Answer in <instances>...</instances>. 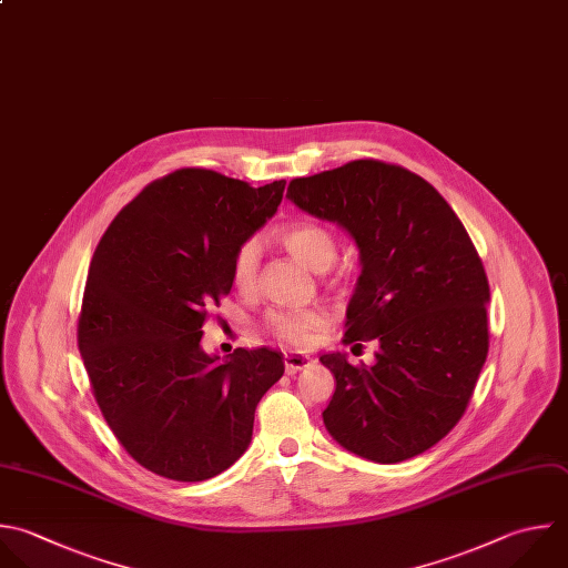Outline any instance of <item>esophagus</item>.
Returning a JSON list of instances; mask_svg holds the SVG:
<instances>
[{
	"label": "esophagus",
	"mask_w": 568,
	"mask_h": 568,
	"mask_svg": "<svg viewBox=\"0 0 568 568\" xmlns=\"http://www.w3.org/2000/svg\"><path fill=\"white\" fill-rule=\"evenodd\" d=\"M313 362V357L311 355H304V353H286L284 355V364H286V371L288 373H297V371H302V368H306L308 364Z\"/></svg>",
	"instance_id": "34e87169"
}]
</instances>
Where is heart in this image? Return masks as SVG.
Here are the masks:
<instances>
[{
    "mask_svg": "<svg viewBox=\"0 0 568 568\" xmlns=\"http://www.w3.org/2000/svg\"><path fill=\"white\" fill-rule=\"evenodd\" d=\"M277 242L304 266L313 271H326L337 257L335 235L317 222H293L277 231ZM260 242L246 240L237 246L231 264V277L235 288L248 293L257 284L260 271ZM328 324V313L320 306L311 308H273L266 313V328L284 344L304 346L315 333Z\"/></svg>",
    "mask_w": 568,
    "mask_h": 568,
    "instance_id": "b5f03b06",
    "label": "heart"
}]
</instances>
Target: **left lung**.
<instances>
[{
  "label": "left lung",
  "mask_w": 568,
  "mask_h": 568,
  "mask_svg": "<svg viewBox=\"0 0 568 568\" xmlns=\"http://www.w3.org/2000/svg\"><path fill=\"white\" fill-rule=\"evenodd\" d=\"M286 197L357 242L342 342L379 344L373 366L320 357L337 382L328 433L379 464L428 450L462 419L488 355L490 291L464 224L426 180L382 160L295 178Z\"/></svg>",
  "instance_id": "8db88e82"
}]
</instances>
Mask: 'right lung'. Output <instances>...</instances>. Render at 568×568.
Wrapping results in <instances>:
<instances>
[{
	"instance_id": "obj_1",
	"label": "right lung",
	"mask_w": 568,
	"mask_h": 568,
	"mask_svg": "<svg viewBox=\"0 0 568 568\" xmlns=\"http://www.w3.org/2000/svg\"><path fill=\"white\" fill-rule=\"evenodd\" d=\"M284 180L253 189L209 169L151 182L102 235L78 317L95 402L126 453L155 475L202 481L248 446L282 353L202 351V326L231 293V264L273 213Z\"/></svg>"
}]
</instances>
